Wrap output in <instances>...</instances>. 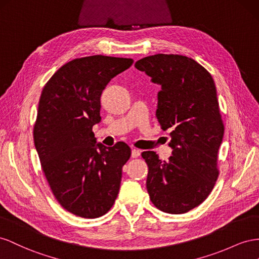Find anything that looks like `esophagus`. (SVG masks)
Instances as JSON below:
<instances>
[{
  "label": "esophagus",
  "mask_w": 259,
  "mask_h": 259,
  "mask_svg": "<svg viewBox=\"0 0 259 259\" xmlns=\"http://www.w3.org/2000/svg\"><path fill=\"white\" fill-rule=\"evenodd\" d=\"M140 154H141V152H140L138 149H134L131 152V156H132V158H137L140 156Z\"/></svg>",
  "instance_id": "1"
}]
</instances>
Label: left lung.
I'll return each instance as SVG.
<instances>
[{"instance_id":"1","label":"left lung","mask_w":259,"mask_h":259,"mask_svg":"<svg viewBox=\"0 0 259 259\" xmlns=\"http://www.w3.org/2000/svg\"><path fill=\"white\" fill-rule=\"evenodd\" d=\"M135 66L160 84L156 117L162 130L171 131L167 161L153 151L142 153L147 192L159 210L188 212L207 198L219 176L225 127L215 82L202 65L183 55L155 54Z\"/></svg>"}]
</instances>
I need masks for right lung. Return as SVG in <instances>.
I'll return each mask as SVG.
<instances>
[{"mask_svg":"<svg viewBox=\"0 0 259 259\" xmlns=\"http://www.w3.org/2000/svg\"><path fill=\"white\" fill-rule=\"evenodd\" d=\"M132 58L93 55L76 58L44 85L33 127L42 170L62 207L82 218L112 208L131 150L118 142L97 144L92 131L101 121V94Z\"/></svg>","mask_w":259,"mask_h":259,"instance_id":"obj_1","label":"right lung"}]
</instances>
